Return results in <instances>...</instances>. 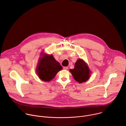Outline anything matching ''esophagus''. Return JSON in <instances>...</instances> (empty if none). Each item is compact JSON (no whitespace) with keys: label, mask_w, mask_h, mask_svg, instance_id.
<instances>
[{"label":"esophagus","mask_w":126,"mask_h":126,"mask_svg":"<svg viewBox=\"0 0 126 126\" xmlns=\"http://www.w3.org/2000/svg\"><path fill=\"white\" fill-rule=\"evenodd\" d=\"M63 69H64V70H67V69H68V68L67 67H63Z\"/></svg>","instance_id":"esophagus-1"}]
</instances>
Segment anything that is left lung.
<instances>
[{
  "label": "left lung",
  "instance_id": "left-lung-1",
  "mask_svg": "<svg viewBox=\"0 0 126 126\" xmlns=\"http://www.w3.org/2000/svg\"><path fill=\"white\" fill-rule=\"evenodd\" d=\"M70 72L72 74L74 79L79 83L86 81L89 78L90 73L88 65L81 59L77 61L74 68L70 69Z\"/></svg>",
  "mask_w": 126,
  "mask_h": 126
}]
</instances>
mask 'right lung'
<instances>
[{"label":"right lung","instance_id":"add662e5","mask_svg":"<svg viewBox=\"0 0 126 126\" xmlns=\"http://www.w3.org/2000/svg\"><path fill=\"white\" fill-rule=\"evenodd\" d=\"M62 69L61 65L56 61L52 55H44L39 61L37 73L42 80L50 81Z\"/></svg>","mask_w":126,"mask_h":126}]
</instances>
